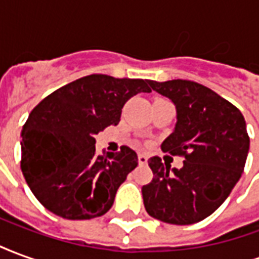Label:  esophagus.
Returning a JSON list of instances; mask_svg holds the SVG:
<instances>
[{
  "instance_id": "1",
  "label": "esophagus",
  "mask_w": 259,
  "mask_h": 259,
  "mask_svg": "<svg viewBox=\"0 0 259 259\" xmlns=\"http://www.w3.org/2000/svg\"><path fill=\"white\" fill-rule=\"evenodd\" d=\"M147 161H148L147 155H144V154H139V163H140V165H146Z\"/></svg>"
}]
</instances>
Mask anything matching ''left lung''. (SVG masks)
I'll return each mask as SVG.
<instances>
[{
	"mask_svg": "<svg viewBox=\"0 0 259 259\" xmlns=\"http://www.w3.org/2000/svg\"><path fill=\"white\" fill-rule=\"evenodd\" d=\"M176 105L178 122L162 150L185 158L180 169L148 159L154 178L143 186L148 215L170 225H191L222 205L244 170L250 137L233 104L190 80H148Z\"/></svg>",
	"mask_w": 259,
	"mask_h": 259,
	"instance_id": "obj_1",
	"label": "left lung"
}]
</instances>
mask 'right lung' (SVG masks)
Returning a JSON list of instances; mask_svg holds the SVG:
<instances>
[{"label": "right lung", "mask_w": 259, "mask_h": 259, "mask_svg": "<svg viewBox=\"0 0 259 259\" xmlns=\"http://www.w3.org/2000/svg\"><path fill=\"white\" fill-rule=\"evenodd\" d=\"M148 80L89 74L51 93L22 129V172L42 205L64 219L107 213L119 186L137 166L126 146L98 155L94 136L120 120L122 108Z\"/></svg>", "instance_id": "1"}]
</instances>
